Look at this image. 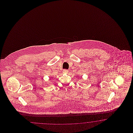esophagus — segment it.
Instances as JSON below:
<instances>
[{
	"label": "esophagus",
	"mask_w": 133,
	"mask_h": 133,
	"mask_svg": "<svg viewBox=\"0 0 133 133\" xmlns=\"http://www.w3.org/2000/svg\"><path fill=\"white\" fill-rule=\"evenodd\" d=\"M68 70H66V69H64L63 71V73L64 74H68Z\"/></svg>",
	"instance_id": "obj_1"
}]
</instances>
